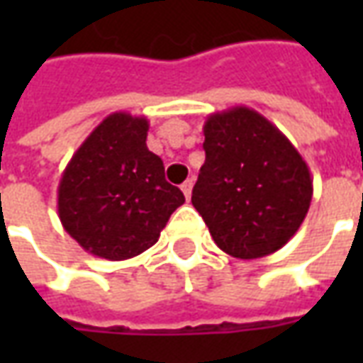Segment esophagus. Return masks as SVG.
Returning <instances> with one entry per match:
<instances>
[{"label": "esophagus", "mask_w": 363, "mask_h": 363, "mask_svg": "<svg viewBox=\"0 0 363 363\" xmlns=\"http://www.w3.org/2000/svg\"><path fill=\"white\" fill-rule=\"evenodd\" d=\"M192 184H194V182L190 181H184L181 184V190H182V194H184V198H186V200H190V192H192Z\"/></svg>", "instance_id": "34e87169"}]
</instances>
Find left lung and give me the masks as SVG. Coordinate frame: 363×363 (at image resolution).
Masks as SVG:
<instances>
[{
    "label": "left lung",
    "instance_id": "8db88e82",
    "mask_svg": "<svg viewBox=\"0 0 363 363\" xmlns=\"http://www.w3.org/2000/svg\"><path fill=\"white\" fill-rule=\"evenodd\" d=\"M204 151L192 206L216 245L241 260L281 249L313 198L309 167L294 143L260 112L233 106L206 118Z\"/></svg>",
    "mask_w": 363,
    "mask_h": 363
}]
</instances>
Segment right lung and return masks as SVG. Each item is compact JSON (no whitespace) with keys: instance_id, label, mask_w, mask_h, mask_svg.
<instances>
[{"instance_id":"1","label":"right lung","mask_w":363,"mask_h":363,"mask_svg":"<svg viewBox=\"0 0 363 363\" xmlns=\"http://www.w3.org/2000/svg\"><path fill=\"white\" fill-rule=\"evenodd\" d=\"M150 122L112 112L77 147L58 184L62 225L83 251L126 260L157 243L171 213L184 204L147 150Z\"/></svg>"}]
</instances>
